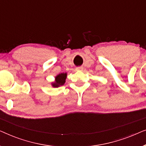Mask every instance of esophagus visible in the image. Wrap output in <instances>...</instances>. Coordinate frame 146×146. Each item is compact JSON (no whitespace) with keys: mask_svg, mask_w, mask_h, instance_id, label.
I'll list each match as a JSON object with an SVG mask.
<instances>
[{"mask_svg":"<svg viewBox=\"0 0 146 146\" xmlns=\"http://www.w3.org/2000/svg\"><path fill=\"white\" fill-rule=\"evenodd\" d=\"M76 70L77 71H82L83 70V67L82 66H79V67H77L76 68Z\"/></svg>","mask_w":146,"mask_h":146,"instance_id":"obj_1","label":"esophagus"}]
</instances>
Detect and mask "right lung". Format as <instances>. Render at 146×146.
<instances>
[{
    "instance_id": "1",
    "label": "right lung",
    "mask_w": 146,
    "mask_h": 146,
    "mask_svg": "<svg viewBox=\"0 0 146 146\" xmlns=\"http://www.w3.org/2000/svg\"><path fill=\"white\" fill-rule=\"evenodd\" d=\"M66 73H62L58 75L56 77V82L52 84V86L56 88L60 86L64 85V84L65 83L66 78Z\"/></svg>"
}]
</instances>
